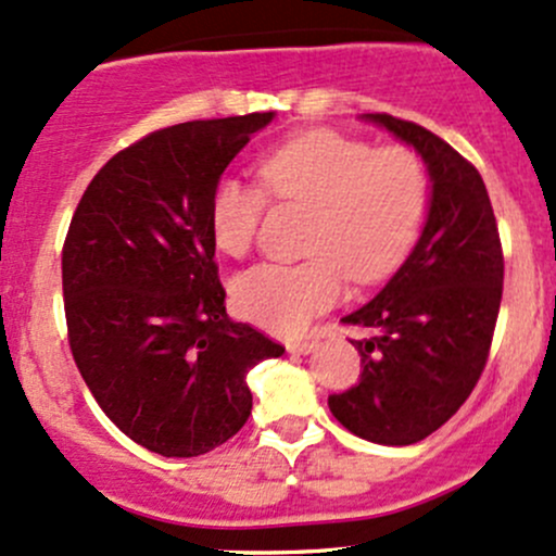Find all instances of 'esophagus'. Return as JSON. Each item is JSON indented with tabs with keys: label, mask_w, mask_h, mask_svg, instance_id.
Masks as SVG:
<instances>
[{
	"label": "esophagus",
	"mask_w": 556,
	"mask_h": 556,
	"mask_svg": "<svg viewBox=\"0 0 556 556\" xmlns=\"http://www.w3.org/2000/svg\"><path fill=\"white\" fill-rule=\"evenodd\" d=\"M315 348H318V339H300V342L289 344V352H296V355H309Z\"/></svg>",
	"instance_id": "obj_1"
}]
</instances>
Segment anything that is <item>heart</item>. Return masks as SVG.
Instances as JSON below:
<instances>
[{"instance_id": "1", "label": "heart", "mask_w": 556, "mask_h": 556, "mask_svg": "<svg viewBox=\"0 0 556 556\" xmlns=\"http://www.w3.org/2000/svg\"><path fill=\"white\" fill-rule=\"evenodd\" d=\"M276 204L309 208L300 262H265L232 283L243 318L276 333H300L355 283L387 278L419 241L432 204L424 161L405 146L374 148L313 129L260 159V185L219 177L208 199V232L223 254L243 256Z\"/></svg>"}]
</instances>
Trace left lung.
I'll use <instances>...</instances> for the list:
<instances>
[{
    "label": "left lung",
    "mask_w": 556,
    "mask_h": 556,
    "mask_svg": "<svg viewBox=\"0 0 556 556\" xmlns=\"http://www.w3.org/2000/svg\"><path fill=\"white\" fill-rule=\"evenodd\" d=\"M414 146L432 177L419 243L390 283L342 318L361 328L355 387L328 395L342 427L379 445H410L456 414L485 371L504 291V249L475 164L390 113H366Z\"/></svg>",
    "instance_id": "8db88e82"
}]
</instances>
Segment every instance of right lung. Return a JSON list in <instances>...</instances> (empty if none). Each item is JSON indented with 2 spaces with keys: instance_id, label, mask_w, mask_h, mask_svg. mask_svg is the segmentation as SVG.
<instances>
[{
  "instance_id": "add662e5",
  "label": "right lung",
  "mask_w": 556,
  "mask_h": 556,
  "mask_svg": "<svg viewBox=\"0 0 556 556\" xmlns=\"http://www.w3.org/2000/svg\"><path fill=\"white\" fill-rule=\"evenodd\" d=\"M273 113L156 129L87 185L63 243L68 344L103 414L148 451L190 458L252 414L247 374L283 355L230 320L208 232L225 166Z\"/></svg>"
}]
</instances>
